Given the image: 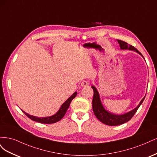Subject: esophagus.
I'll use <instances>...</instances> for the list:
<instances>
[{
    "mask_svg": "<svg viewBox=\"0 0 157 157\" xmlns=\"http://www.w3.org/2000/svg\"><path fill=\"white\" fill-rule=\"evenodd\" d=\"M89 85V82L88 80H83V81L81 82V84H80V86L82 87H86Z\"/></svg>",
    "mask_w": 157,
    "mask_h": 157,
    "instance_id": "1",
    "label": "esophagus"
}]
</instances>
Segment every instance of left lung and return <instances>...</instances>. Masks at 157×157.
<instances>
[{"label":"left lung","instance_id":"left-lung-1","mask_svg":"<svg viewBox=\"0 0 157 157\" xmlns=\"http://www.w3.org/2000/svg\"><path fill=\"white\" fill-rule=\"evenodd\" d=\"M117 41L120 45L121 49L130 50L135 51L137 52L138 54H140L141 56H143L140 52L136 48H134L133 46L128 44L127 42L121 40H117ZM92 88L94 90L92 108H93L94 115H96V117L99 121H101L102 123H103V124L109 125V126H118V125L124 124V123L129 121L133 117V116L134 115V114L136 113L137 110L141 105V103H143L145 99V97H144L141 99V101H140L139 105H137L135 109H133V110L128 112L125 114H123V115H115V114L111 113L110 112L105 110L101 102L100 98H99V95L97 89L94 86H92Z\"/></svg>","mask_w":157,"mask_h":157}]
</instances>
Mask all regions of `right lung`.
Returning a JSON list of instances; mask_svg holds the SVG:
<instances>
[{
    "label": "right lung",
    "instance_id": "obj_1",
    "mask_svg": "<svg viewBox=\"0 0 157 157\" xmlns=\"http://www.w3.org/2000/svg\"><path fill=\"white\" fill-rule=\"evenodd\" d=\"M77 92H75L72 95V96L69 97L67 99V100H66L62 104V105H61L60 109H59V111L53 116L48 117H36L35 116L30 115H29V114L25 113V111H22L27 117H29L30 119H31L33 121H36L38 122L42 123V124H53V123L59 121L61 118L64 117V115H65V113H66V112H67V109L70 105V103H71V101H72L73 99L76 97V96H77Z\"/></svg>",
    "mask_w": 157,
    "mask_h": 157
}]
</instances>
